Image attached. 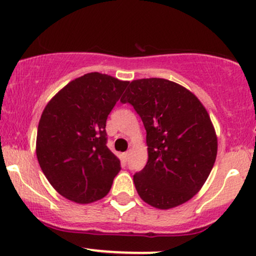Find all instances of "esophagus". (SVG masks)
Listing matches in <instances>:
<instances>
[{
    "label": "esophagus",
    "mask_w": 256,
    "mask_h": 256,
    "mask_svg": "<svg viewBox=\"0 0 256 256\" xmlns=\"http://www.w3.org/2000/svg\"><path fill=\"white\" fill-rule=\"evenodd\" d=\"M128 156H130V150L128 152H122V161H128Z\"/></svg>",
    "instance_id": "esophagus-1"
}]
</instances>
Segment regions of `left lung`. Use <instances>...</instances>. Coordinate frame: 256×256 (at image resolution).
Instances as JSON below:
<instances>
[{
  "mask_svg": "<svg viewBox=\"0 0 256 256\" xmlns=\"http://www.w3.org/2000/svg\"><path fill=\"white\" fill-rule=\"evenodd\" d=\"M120 101L134 106L146 131L148 162L134 176L140 198L158 210L192 198L218 152V137L204 106L183 85L164 78L132 80Z\"/></svg>",
  "mask_w": 256,
  "mask_h": 256,
  "instance_id": "left-lung-1",
  "label": "left lung"
}]
</instances>
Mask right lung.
Returning <instances> with one entry per match:
<instances>
[{"instance_id":"add662e5","label":"right lung","mask_w":256,"mask_h":256,"mask_svg":"<svg viewBox=\"0 0 256 256\" xmlns=\"http://www.w3.org/2000/svg\"><path fill=\"white\" fill-rule=\"evenodd\" d=\"M128 82L91 72L64 85L44 108L36 154L64 198L88 204L110 192L120 160L107 148L106 120Z\"/></svg>"}]
</instances>
